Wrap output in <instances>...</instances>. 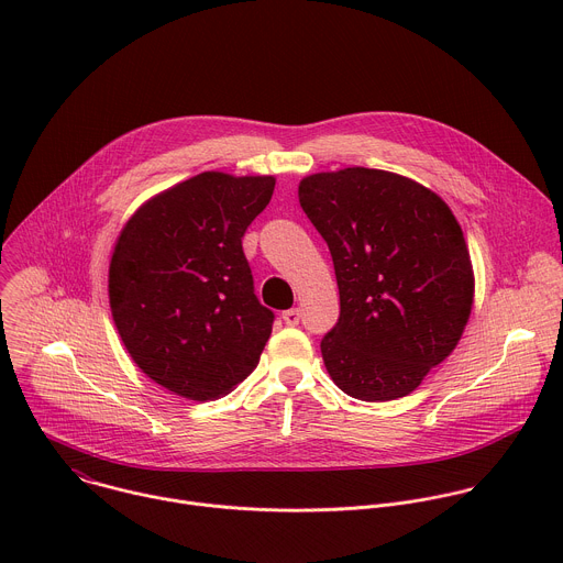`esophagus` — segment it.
Returning <instances> with one entry per match:
<instances>
[{"label":"esophagus","instance_id":"esophagus-1","mask_svg":"<svg viewBox=\"0 0 563 563\" xmlns=\"http://www.w3.org/2000/svg\"><path fill=\"white\" fill-rule=\"evenodd\" d=\"M283 320H285V325L296 328V325L300 323V309H298V307H291V309L283 311Z\"/></svg>","mask_w":563,"mask_h":563}]
</instances>
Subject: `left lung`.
<instances>
[{
    "label": "left lung",
    "mask_w": 563,
    "mask_h": 563,
    "mask_svg": "<svg viewBox=\"0 0 563 563\" xmlns=\"http://www.w3.org/2000/svg\"><path fill=\"white\" fill-rule=\"evenodd\" d=\"M298 200L341 294L339 323L320 341L332 380L372 404L408 396L467 325L474 272L461 224L432 189L383 169L311 174Z\"/></svg>",
    "instance_id": "obj_1"
}]
</instances>
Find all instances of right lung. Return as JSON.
Here are the masks:
<instances>
[{"mask_svg":"<svg viewBox=\"0 0 563 563\" xmlns=\"http://www.w3.org/2000/svg\"><path fill=\"white\" fill-rule=\"evenodd\" d=\"M274 185V176L198 174L148 198L115 240V330L133 363L178 396L220 398L261 361L274 311L254 294L243 235Z\"/></svg>","mask_w":563,"mask_h":563,"instance_id":"add662e5","label":"right lung"}]
</instances>
